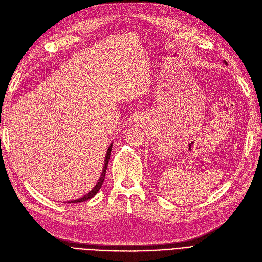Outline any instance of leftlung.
Returning a JSON list of instances; mask_svg holds the SVG:
<instances>
[{"label": "left lung", "instance_id": "obj_1", "mask_svg": "<svg viewBox=\"0 0 262 262\" xmlns=\"http://www.w3.org/2000/svg\"><path fill=\"white\" fill-rule=\"evenodd\" d=\"M225 63H226V62H225ZM226 64H227V63H226Z\"/></svg>", "mask_w": 262, "mask_h": 262}]
</instances>
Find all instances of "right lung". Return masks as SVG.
<instances>
[{"instance_id": "right-lung-1", "label": "right lung", "mask_w": 262, "mask_h": 262, "mask_svg": "<svg viewBox=\"0 0 262 262\" xmlns=\"http://www.w3.org/2000/svg\"><path fill=\"white\" fill-rule=\"evenodd\" d=\"M111 149H112V142H111V144H110L109 147H108V151H107L106 157H105V164H104V167H103V172H101V174H100V177H99V179H98V182L96 183L95 187H94L92 190H91L90 192H88V194L84 195L83 197L75 199V200H70V201H67V202H71V203H74V202H83V201H86V200L90 199V198L94 197V196L97 194L98 190H99L100 187H101V185H103V183H104L106 171H107V167H108V163H109V158H110Z\"/></svg>"}]
</instances>
